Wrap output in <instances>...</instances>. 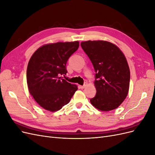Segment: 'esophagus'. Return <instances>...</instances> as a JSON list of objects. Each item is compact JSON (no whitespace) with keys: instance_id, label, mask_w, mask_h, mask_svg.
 I'll return each mask as SVG.
<instances>
[{"instance_id":"1","label":"esophagus","mask_w":155,"mask_h":155,"mask_svg":"<svg viewBox=\"0 0 155 155\" xmlns=\"http://www.w3.org/2000/svg\"><path fill=\"white\" fill-rule=\"evenodd\" d=\"M86 86H87V83H85V84H84L83 85H81V86H80V88H84Z\"/></svg>"}]
</instances>
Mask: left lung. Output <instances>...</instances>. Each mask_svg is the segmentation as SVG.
<instances>
[{
  "mask_svg": "<svg viewBox=\"0 0 155 155\" xmlns=\"http://www.w3.org/2000/svg\"><path fill=\"white\" fill-rule=\"evenodd\" d=\"M81 48L95 70V96L91 104L102 111L116 109L127 96L130 70L124 54L118 47L105 41L82 42Z\"/></svg>",
  "mask_w": 155,
  "mask_h": 155,
  "instance_id": "obj_1",
  "label": "left lung"
}]
</instances>
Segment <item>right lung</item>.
Returning <instances> with one entry per match:
<instances>
[{"instance_id": "right-lung-1", "label": "right lung", "mask_w": 155, "mask_h": 155, "mask_svg": "<svg viewBox=\"0 0 155 155\" xmlns=\"http://www.w3.org/2000/svg\"><path fill=\"white\" fill-rule=\"evenodd\" d=\"M79 46L78 41L46 45L37 49L27 67L26 79L30 94L43 109L54 112L68 104L78 90L67 82L66 64Z\"/></svg>"}]
</instances>
